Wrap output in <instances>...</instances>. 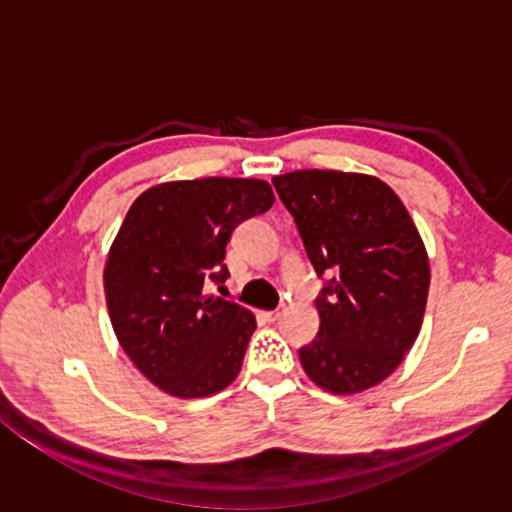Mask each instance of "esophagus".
<instances>
[{"instance_id": "obj_1", "label": "esophagus", "mask_w": 512, "mask_h": 512, "mask_svg": "<svg viewBox=\"0 0 512 512\" xmlns=\"http://www.w3.org/2000/svg\"><path fill=\"white\" fill-rule=\"evenodd\" d=\"M282 314H284V305L282 307H277V309H273V311H264V318L266 320H271V323H273V320H280L282 318Z\"/></svg>"}]
</instances>
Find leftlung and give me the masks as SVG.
<instances>
[{
	"instance_id": "8db88e82",
	"label": "left lung",
	"mask_w": 512,
	"mask_h": 512,
	"mask_svg": "<svg viewBox=\"0 0 512 512\" xmlns=\"http://www.w3.org/2000/svg\"><path fill=\"white\" fill-rule=\"evenodd\" d=\"M318 277L316 339L300 363L336 395L384 381L418 339L429 293V257L391 187L366 173L302 169L273 178Z\"/></svg>"
}]
</instances>
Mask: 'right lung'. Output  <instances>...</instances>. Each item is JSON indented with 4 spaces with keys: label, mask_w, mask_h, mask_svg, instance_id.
Masks as SVG:
<instances>
[{
    "label": "right lung",
    "mask_w": 512,
    "mask_h": 512,
    "mask_svg": "<svg viewBox=\"0 0 512 512\" xmlns=\"http://www.w3.org/2000/svg\"><path fill=\"white\" fill-rule=\"evenodd\" d=\"M273 201L266 180L201 178L155 185L128 210L103 289L121 348L164 393L192 400L237 379L255 316L203 284L228 277L232 230Z\"/></svg>",
    "instance_id": "1"
}]
</instances>
